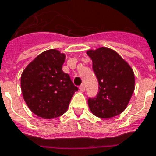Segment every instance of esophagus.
<instances>
[{"label": "esophagus", "mask_w": 156, "mask_h": 156, "mask_svg": "<svg viewBox=\"0 0 156 156\" xmlns=\"http://www.w3.org/2000/svg\"><path fill=\"white\" fill-rule=\"evenodd\" d=\"M79 89H80L81 92H84V91H85V86H84L83 84H82L81 86L79 87Z\"/></svg>", "instance_id": "esophagus-1"}]
</instances>
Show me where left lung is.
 I'll return each mask as SVG.
<instances>
[{
	"instance_id": "1",
	"label": "left lung",
	"mask_w": 156,
	"mask_h": 156,
	"mask_svg": "<svg viewBox=\"0 0 156 156\" xmlns=\"http://www.w3.org/2000/svg\"><path fill=\"white\" fill-rule=\"evenodd\" d=\"M93 70L98 81V93L87 100L90 110L98 117L111 118L125 110L135 89L131 66L116 51L106 47L88 50Z\"/></svg>"
}]
</instances>
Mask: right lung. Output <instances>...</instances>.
<instances>
[{
  "mask_svg": "<svg viewBox=\"0 0 156 156\" xmlns=\"http://www.w3.org/2000/svg\"><path fill=\"white\" fill-rule=\"evenodd\" d=\"M64 59V54L49 49L38 55L21 74L23 98L31 112L40 117L62 116L78 90L62 70Z\"/></svg>",
  "mask_w": 156,
  "mask_h": 156,
  "instance_id": "right-lung-1",
  "label": "right lung"
}]
</instances>
